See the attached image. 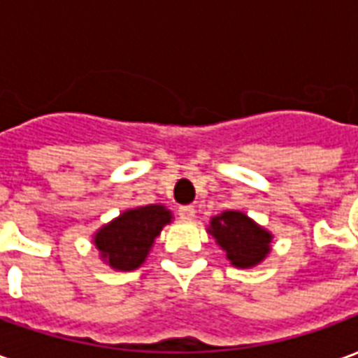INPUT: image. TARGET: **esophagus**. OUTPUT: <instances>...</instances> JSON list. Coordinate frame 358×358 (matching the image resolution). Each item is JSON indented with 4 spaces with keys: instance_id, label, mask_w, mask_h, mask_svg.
Masks as SVG:
<instances>
[{
    "instance_id": "1",
    "label": "esophagus",
    "mask_w": 358,
    "mask_h": 358,
    "mask_svg": "<svg viewBox=\"0 0 358 358\" xmlns=\"http://www.w3.org/2000/svg\"><path fill=\"white\" fill-rule=\"evenodd\" d=\"M178 217L182 220H194L195 218V207L194 205H186V207H180Z\"/></svg>"
}]
</instances>
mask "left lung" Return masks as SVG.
I'll return each instance as SVG.
<instances>
[{"mask_svg": "<svg viewBox=\"0 0 358 358\" xmlns=\"http://www.w3.org/2000/svg\"><path fill=\"white\" fill-rule=\"evenodd\" d=\"M207 232L226 253V259L236 268H253L268 257L272 232L241 210H222L210 218Z\"/></svg>", "mask_w": 358, "mask_h": 358, "instance_id": "1", "label": "left lung"}]
</instances>
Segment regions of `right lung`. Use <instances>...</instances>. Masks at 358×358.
Returning a JSON list of instances; mask_svg holds the SVG:
<instances>
[{
  "instance_id": "add662e5",
  "label": "right lung",
  "mask_w": 358,
  "mask_h": 358,
  "mask_svg": "<svg viewBox=\"0 0 358 358\" xmlns=\"http://www.w3.org/2000/svg\"><path fill=\"white\" fill-rule=\"evenodd\" d=\"M171 222L172 213L164 205L126 209L94 234V245L103 263L130 272L145 263L157 236Z\"/></svg>"
}]
</instances>
